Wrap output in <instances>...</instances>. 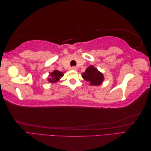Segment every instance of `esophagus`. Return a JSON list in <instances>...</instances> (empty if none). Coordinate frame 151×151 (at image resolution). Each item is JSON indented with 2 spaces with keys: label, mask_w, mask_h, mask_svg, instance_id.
<instances>
[{
  "label": "esophagus",
  "mask_w": 151,
  "mask_h": 151,
  "mask_svg": "<svg viewBox=\"0 0 151 151\" xmlns=\"http://www.w3.org/2000/svg\"><path fill=\"white\" fill-rule=\"evenodd\" d=\"M71 69L72 70H77V68L76 67H75V66H73V67H71Z\"/></svg>",
  "instance_id": "obj_1"
}]
</instances>
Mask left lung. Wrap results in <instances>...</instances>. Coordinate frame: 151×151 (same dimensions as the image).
I'll list each match as a JSON object with an SVG mask.
<instances>
[{"instance_id":"obj_1","label":"left lung","mask_w":151,"mask_h":151,"mask_svg":"<svg viewBox=\"0 0 151 151\" xmlns=\"http://www.w3.org/2000/svg\"><path fill=\"white\" fill-rule=\"evenodd\" d=\"M83 77L86 81L89 82L91 85L93 86L100 85L104 79L101 73L99 72L97 68H94L93 65L89 66L83 73Z\"/></svg>"}]
</instances>
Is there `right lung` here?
Instances as JSON below:
<instances>
[{
  "label": "right lung",
  "instance_id": "add662e5",
  "mask_svg": "<svg viewBox=\"0 0 151 151\" xmlns=\"http://www.w3.org/2000/svg\"><path fill=\"white\" fill-rule=\"evenodd\" d=\"M63 76V74L62 72L58 71V70H54L52 73H51L50 75V78L48 79V81L50 83H55V82L58 81L59 79L61 78V77Z\"/></svg>",
  "mask_w": 151,
  "mask_h": 151
}]
</instances>
